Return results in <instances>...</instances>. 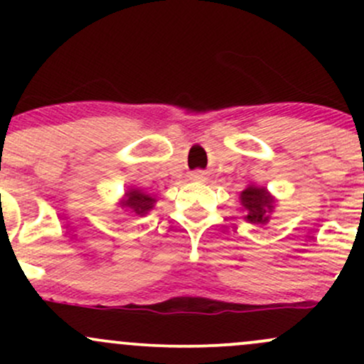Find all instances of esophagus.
Here are the masks:
<instances>
[{
    "label": "esophagus",
    "instance_id": "esophagus-1",
    "mask_svg": "<svg viewBox=\"0 0 364 364\" xmlns=\"http://www.w3.org/2000/svg\"><path fill=\"white\" fill-rule=\"evenodd\" d=\"M191 176H193V178H200V173H193V174H191Z\"/></svg>",
    "mask_w": 364,
    "mask_h": 364
}]
</instances>
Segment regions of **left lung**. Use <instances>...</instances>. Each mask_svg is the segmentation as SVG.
I'll use <instances>...</instances> for the list:
<instances>
[{
	"label": "left lung",
	"instance_id": "8db88e82",
	"mask_svg": "<svg viewBox=\"0 0 364 364\" xmlns=\"http://www.w3.org/2000/svg\"><path fill=\"white\" fill-rule=\"evenodd\" d=\"M240 203L246 223L253 225H267L270 223L275 207H277V198L265 186L250 183L240 193Z\"/></svg>",
	"mask_w": 364,
	"mask_h": 364
}]
</instances>
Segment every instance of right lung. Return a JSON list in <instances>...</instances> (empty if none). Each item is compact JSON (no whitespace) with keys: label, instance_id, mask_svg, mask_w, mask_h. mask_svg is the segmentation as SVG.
Instances as JSON below:
<instances>
[{"label":"right lung","instance_id":"obj_1","mask_svg":"<svg viewBox=\"0 0 364 364\" xmlns=\"http://www.w3.org/2000/svg\"><path fill=\"white\" fill-rule=\"evenodd\" d=\"M156 203L157 200L154 195H149L147 191L140 190V188L136 186H129L128 190L124 191V195L119 198L118 207L136 217H144L156 207Z\"/></svg>","mask_w":364,"mask_h":364}]
</instances>
